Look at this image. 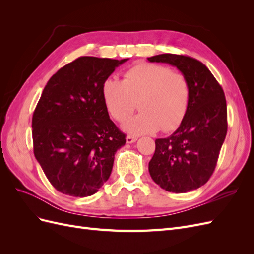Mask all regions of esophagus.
Returning <instances> with one entry per match:
<instances>
[{"label": "esophagus", "instance_id": "obj_1", "mask_svg": "<svg viewBox=\"0 0 254 254\" xmlns=\"http://www.w3.org/2000/svg\"><path fill=\"white\" fill-rule=\"evenodd\" d=\"M136 140H137V136H134V135H127V137H126V142L128 144L134 143Z\"/></svg>", "mask_w": 254, "mask_h": 254}]
</instances>
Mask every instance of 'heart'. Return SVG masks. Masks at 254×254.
Segmentation results:
<instances>
[{
    "mask_svg": "<svg viewBox=\"0 0 254 254\" xmlns=\"http://www.w3.org/2000/svg\"><path fill=\"white\" fill-rule=\"evenodd\" d=\"M107 110L118 122L126 121L139 103L141 111L123 129L133 135L172 131L188 113L190 89L182 73L155 64H137L124 73L123 80L108 78L102 86Z\"/></svg>",
    "mask_w": 254,
    "mask_h": 254,
    "instance_id": "b5f03b06",
    "label": "heart"
}]
</instances>
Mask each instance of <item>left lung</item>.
I'll use <instances>...</instances> for the list:
<instances>
[{
  "label": "left lung",
  "mask_w": 254,
  "mask_h": 254,
  "mask_svg": "<svg viewBox=\"0 0 254 254\" xmlns=\"http://www.w3.org/2000/svg\"><path fill=\"white\" fill-rule=\"evenodd\" d=\"M147 59L176 66L190 83L186 118L172 135L156 140L148 164L152 180L163 190L187 193L205 184L216 167L228 129L224 90L209 68L195 58L161 54Z\"/></svg>",
  "instance_id": "obj_1"
}]
</instances>
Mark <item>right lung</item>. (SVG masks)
Returning <instances> with one entry per match:
<instances>
[{
  "label": "right lung",
  "mask_w": 254,
  "mask_h": 254,
  "mask_svg": "<svg viewBox=\"0 0 254 254\" xmlns=\"http://www.w3.org/2000/svg\"><path fill=\"white\" fill-rule=\"evenodd\" d=\"M127 60L82 56L44 87L32 120L34 155L60 193L91 196L109 179L126 134L110 120L102 86Z\"/></svg>",
  "instance_id": "add662e5"
}]
</instances>
